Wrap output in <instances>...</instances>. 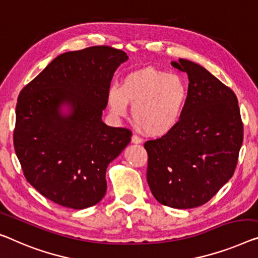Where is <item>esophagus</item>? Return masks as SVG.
Instances as JSON below:
<instances>
[{
	"mask_svg": "<svg viewBox=\"0 0 258 258\" xmlns=\"http://www.w3.org/2000/svg\"><path fill=\"white\" fill-rule=\"evenodd\" d=\"M132 142H133V144H141L142 139L140 137H138V136H136V134H134V136L132 137Z\"/></svg>",
	"mask_w": 258,
	"mask_h": 258,
	"instance_id": "1",
	"label": "esophagus"
}]
</instances>
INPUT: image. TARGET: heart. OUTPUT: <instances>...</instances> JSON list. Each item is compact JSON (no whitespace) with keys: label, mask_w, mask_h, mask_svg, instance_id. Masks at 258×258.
<instances>
[{"label":"heart","mask_w":258,"mask_h":258,"mask_svg":"<svg viewBox=\"0 0 258 258\" xmlns=\"http://www.w3.org/2000/svg\"><path fill=\"white\" fill-rule=\"evenodd\" d=\"M187 99L184 81L175 74L147 67L131 73L120 87L112 86L107 103L116 116H125L132 103L136 124L149 136H164L177 126Z\"/></svg>","instance_id":"obj_1"}]
</instances>
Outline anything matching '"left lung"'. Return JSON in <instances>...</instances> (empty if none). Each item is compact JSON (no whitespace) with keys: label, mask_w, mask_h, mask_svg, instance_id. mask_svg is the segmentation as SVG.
<instances>
[{"label":"left lung","mask_w":258,"mask_h":258,"mask_svg":"<svg viewBox=\"0 0 258 258\" xmlns=\"http://www.w3.org/2000/svg\"><path fill=\"white\" fill-rule=\"evenodd\" d=\"M171 64L189 78L186 104L174 130L145 142L147 182L162 205L194 209L209 202L233 176L243 122L230 88L192 61Z\"/></svg>","instance_id":"1"}]
</instances>
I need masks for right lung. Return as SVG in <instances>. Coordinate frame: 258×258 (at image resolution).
I'll list each match as a JSON object with an SVG mask.
<instances>
[{"label":"right lung","mask_w":258,"mask_h":258,"mask_svg":"<svg viewBox=\"0 0 258 258\" xmlns=\"http://www.w3.org/2000/svg\"><path fill=\"white\" fill-rule=\"evenodd\" d=\"M127 59L110 46L63 53L19 94L15 152L26 180L49 201L83 210L104 197L106 168L132 137L102 121L111 80Z\"/></svg>","instance_id":"obj_1"}]
</instances>
